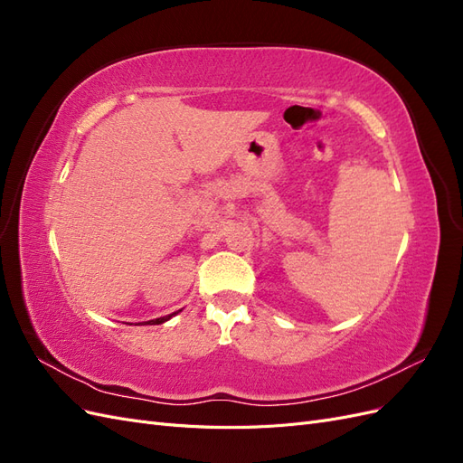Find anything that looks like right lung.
I'll list each match as a JSON object with an SVG mask.
<instances>
[{"mask_svg":"<svg viewBox=\"0 0 463 463\" xmlns=\"http://www.w3.org/2000/svg\"><path fill=\"white\" fill-rule=\"evenodd\" d=\"M174 315H177V313H172V315H167V317H160V318H154V320H148V322H138V325H162V322L170 320Z\"/></svg>","mask_w":463,"mask_h":463,"instance_id":"right-lung-1","label":"right lung"}]
</instances>
